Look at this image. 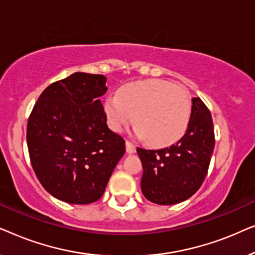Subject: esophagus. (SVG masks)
Wrapping results in <instances>:
<instances>
[{
  "mask_svg": "<svg viewBox=\"0 0 255 255\" xmlns=\"http://www.w3.org/2000/svg\"><path fill=\"white\" fill-rule=\"evenodd\" d=\"M125 145H127V152L130 153V154H132V153H135V151H137V148H135V145L132 144L131 141L127 140Z\"/></svg>",
  "mask_w": 255,
  "mask_h": 255,
  "instance_id": "1",
  "label": "esophagus"
}]
</instances>
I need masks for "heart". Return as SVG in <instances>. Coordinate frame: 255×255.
I'll use <instances>...</instances> for the list:
<instances>
[{
  "mask_svg": "<svg viewBox=\"0 0 255 255\" xmlns=\"http://www.w3.org/2000/svg\"><path fill=\"white\" fill-rule=\"evenodd\" d=\"M109 127L121 131L134 120V133L152 146H168L187 131L191 101L188 92L166 80L128 83L104 101Z\"/></svg>",
  "mask_w": 255,
  "mask_h": 255,
  "instance_id": "1",
  "label": "heart"
}]
</instances>
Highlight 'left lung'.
Masks as SVG:
<instances>
[{
  "label": "left lung",
  "mask_w": 255,
  "mask_h": 255,
  "mask_svg": "<svg viewBox=\"0 0 255 255\" xmlns=\"http://www.w3.org/2000/svg\"><path fill=\"white\" fill-rule=\"evenodd\" d=\"M186 133L176 144L137 152L142 163L141 191L160 205L180 203L193 196L207 176L215 147L211 114L200 97H194Z\"/></svg>",
  "instance_id": "1"
}]
</instances>
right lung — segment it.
Wrapping results in <instances>:
<instances>
[{
	"label": "right lung",
	"instance_id": "obj_1",
	"mask_svg": "<svg viewBox=\"0 0 255 255\" xmlns=\"http://www.w3.org/2000/svg\"><path fill=\"white\" fill-rule=\"evenodd\" d=\"M107 78L76 72L41 93L27 121L32 168L52 196L72 204L102 197L125 140L108 128Z\"/></svg>",
	"mask_w": 255,
	"mask_h": 255
}]
</instances>
